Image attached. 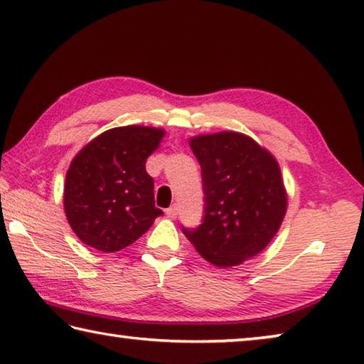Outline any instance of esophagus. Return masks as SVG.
I'll return each mask as SVG.
<instances>
[{
    "label": "esophagus",
    "instance_id": "1",
    "mask_svg": "<svg viewBox=\"0 0 364 364\" xmlns=\"http://www.w3.org/2000/svg\"><path fill=\"white\" fill-rule=\"evenodd\" d=\"M166 215H168V218H171V219H176L177 218V206L174 205V206L166 209Z\"/></svg>",
    "mask_w": 364,
    "mask_h": 364
}]
</instances>
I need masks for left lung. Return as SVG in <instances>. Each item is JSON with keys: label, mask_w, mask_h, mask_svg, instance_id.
Returning a JSON list of instances; mask_svg holds the SVG:
<instances>
[{"label": "left lung", "mask_w": 364, "mask_h": 364, "mask_svg": "<svg viewBox=\"0 0 364 364\" xmlns=\"http://www.w3.org/2000/svg\"><path fill=\"white\" fill-rule=\"evenodd\" d=\"M201 166L205 209L198 228L182 232L208 262L240 265L265 250L284 219L288 198L270 151L245 134L190 139Z\"/></svg>", "instance_id": "left-lung-1"}]
</instances>
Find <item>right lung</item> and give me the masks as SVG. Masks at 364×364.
<instances>
[{
	"label": "right lung",
	"instance_id": "obj_1",
	"mask_svg": "<svg viewBox=\"0 0 364 364\" xmlns=\"http://www.w3.org/2000/svg\"><path fill=\"white\" fill-rule=\"evenodd\" d=\"M163 129L121 126L102 132L73 158L63 188V208L82 243L102 252L132 245L161 215L145 163Z\"/></svg>",
	"mask_w": 364,
	"mask_h": 364
}]
</instances>
